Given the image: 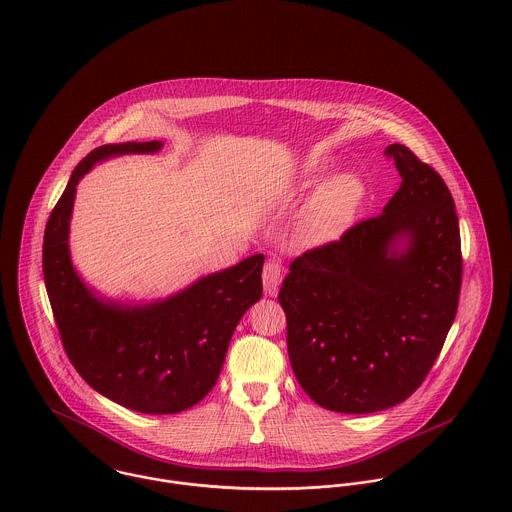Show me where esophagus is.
I'll list each match as a JSON object with an SVG mask.
<instances>
[{
	"instance_id": "34e87169",
	"label": "esophagus",
	"mask_w": 512,
	"mask_h": 512,
	"mask_svg": "<svg viewBox=\"0 0 512 512\" xmlns=\"http://www.w3.org/2000/svg\"><path fill=\"white\" fill-rule=\"evenodd\" d=\"M282 276H284V266L278 260H268L264 270H262L264 292L268 295H276L280 284H282Z\"/></svg>"
}]
</instances>
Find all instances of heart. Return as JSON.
Here are the masks:
<instances>
[{
    "label": "heart",
    "mask_w": 512,
    "mask_h": 512,
    "mask_svg": "<svg viewBox=\"0 0 512 512\" xmlns=\"http://www.w3.org/2000/svg\"><path fill=\"white\" fill-rule=\"evenodd\" d=\"M361 201V185L353 177L329 181L309 203L299 222V236L309 244L337 236L353 219Z\"/></svg>",
    "instance_id": "1"
}]
</instances>
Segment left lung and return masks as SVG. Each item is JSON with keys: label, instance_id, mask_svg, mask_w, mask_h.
<instances>
[{"label": "left lung", "instance_id": "obj_1", "mask_svg": "<svg viewBox=\"0 0 512 512\" xmlns=\"http://www.w3.org/2000/svg\"><path fill=\"white\" fill-rule=\"evenodd\" d=\"M384 153L402 177L384 211L297 256L278 293L297 382L341 414L386 410L418 390L461 292L459 220L445 181L402 144Z\"/></svg>", "mask_w": 512, "mask_h": 512}]
</instances>
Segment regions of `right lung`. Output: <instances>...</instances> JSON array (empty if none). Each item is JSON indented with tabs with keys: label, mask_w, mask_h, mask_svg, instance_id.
Masks as SVG:
<instances>
[{
	"label": "right lung",
	"mask_w": 512,
	"mask_h": 512,
	"mask_svg": "<svg viewBox=\"0 0 512 512\" xmlns=\"http://www.w3.org/2000/svg\"><path fill=\"white\" fill-rule=\"evenodd\" d=\"M159 149L161 142L108 144L74 167L45 226L43 276L76 372L120 406L142 414H177L201 402L215 386L238 321L262 297L264 254L147 305H120L90 292L69 254L76 183L96 161Z\"/></svg>",
	"instance_id": "obj_1"
}]
</instances>
